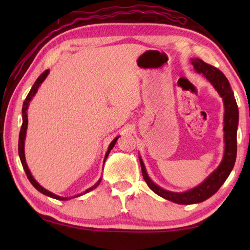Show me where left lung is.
Masks as SVG:
<instances>
[{
    "instance_id": "1",
    "label": "left lung",
    "mask_w": 250,
    "mask_h": 250,
    "mask_svg": "<svg viewBox=\"0 0 250 250\" xmlns=\"http://www.w3.org/2000/svg\"><path fill=\"white\" fill-rule=\"evenodd\" d=\"M192 65L197 73L203 74L215 87L224 100L225 116H224V132H225V154L221 166L215 170L201 185L184 193H173L161 188L150 180L146 172L145 164L140 159L142 175L147 186L161 197L177 204H195L214 195L224 184L234 167L237 154V126H238V107L229 82L221 70L215 66L207 64L200 58H192Z\"/></svg>"
}]
</instances>
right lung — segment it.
I'll return each mask as SVG.
<instances>
[{
    "label": "right lung",
    "instance_id": "1",
    "mask_svg": "<svg viewBox=\"0 0 250 250\" xmlns=\"http://www.w3.org/2000/svg\"><path fill=\"white\" fill-rule=\"evenodd\" d=\"M48 73H49L48 70H45L43 74H41L40 77L36 79L35 83L33 84V87H32L31 91L28 92L27 97H26V98H25V100H24V104H23V109H22V115H23V124H22V128H21V131H20V138H19V154H20V159H21V162H22V166H23L24 171H25V173H26V175H27V179H28V180H29V182H31V183L33 184L34 188H35L36 189H39V191H40L41 193L45 194V195L50 196V197H53V198H56V200L65 201V200H67L66 197H61V196H57V195H55V194L50 193L49 191H47V189H45L44 188H42V186H41L39 183H37V182H36L35 180H34V177L32 176L31 172H29L28 167H27L26 161H25V154H24V140H25V134H26L27 122H28V120H27V112H26V110H27V108H28V104H29V101H31V99L33 98V96L36 94V91H37V89H39L40 84L44 82V80H45V78H46V77H47ZM118 138H119V137H118ZM118 138H116L115 140H113L111 143H110V146H109V147H108V151H107V153H105V156H104V161H105V159H107V156H108V154H109V152L112 150V147H113V146H115L116 142H117V140H118ZM100 181H101V180H99L98 182H97V183H96L94 186H92V188H88L87 191L84 192V193H88V192H90L91 189L96 188L97 186L99 185ZM77 196H78V195H77Z\"/></svg>",
    "mask_w": 250,
    "mask_h": 250
}]
</instances>
